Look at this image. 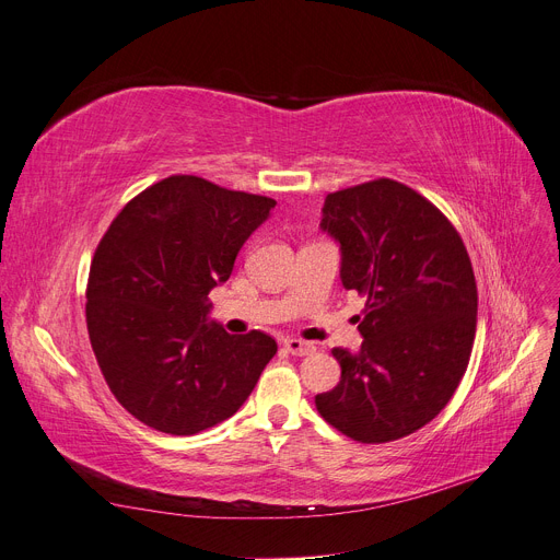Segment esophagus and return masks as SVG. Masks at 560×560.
Segmentation results:
<instances>
[{
  "instance_id": "34e87169",
  "label": "esophagus",
  "mask_w": 560,
  "mask_h": 560,
  "mask_svg": "<svg viewBox=\"0 0 560 560\" xmlns=\"http://www.w3.org/2000/svg\"><path fill=\"white\" fill-rule=\"evenodd\" d=\"M283 345H285L288 353H292V355H311V353L317 351L315 345L304 342V340H296V338H288Z\"/></svg>"
}]
</instances>
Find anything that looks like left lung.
Returning <instances> with one entry per match:
<instances>
[{"label": "left lung", "instance_id": "left-lung-1", "mask_svg": "<svg viewBox=\"0 0 560 560\" xmlns=\"http://www.w3.org/2000/svg\"><path fill=\"white\" fill-rule=\"evenodd\" d=\"M322 232L340 245V279L366 296L360 351L335 347L340 383L317 394L326 423L385 443L430 423L472 351L477 285L468 252L432 202L394 179L326 196Z\"/></svg>", "mask_w": 560, "mask_h": 560}]
</instances>
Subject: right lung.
<instances>
[{"mask_svg":"<svg viewBox=\"0 0 560 560\" xmlns=\"http://www.w3.org/2000/svg\"><path fill=\"white\" fill-rule=\"evenodd\" d=\"M275 205L173 175L130 200L101 238L90 342L109 392L148 428L189 436L230 419L275 358L268 332L230 335L207 304Z\"/></svg>","mask_w":560,"mask_h":560,"instance_id":"add662e5","label":"right lung"}]
</instances>
